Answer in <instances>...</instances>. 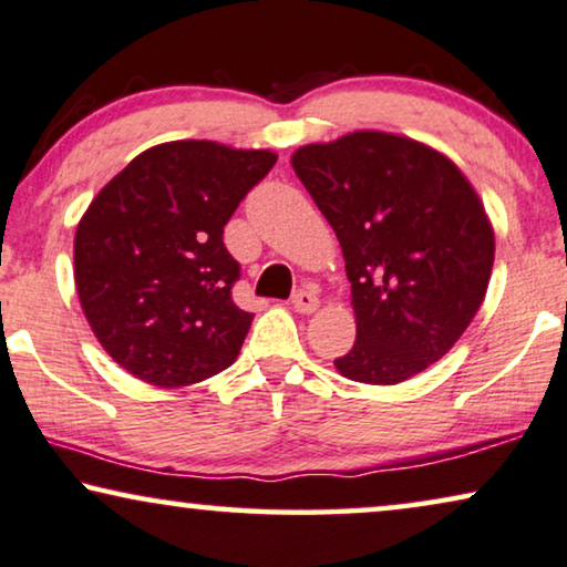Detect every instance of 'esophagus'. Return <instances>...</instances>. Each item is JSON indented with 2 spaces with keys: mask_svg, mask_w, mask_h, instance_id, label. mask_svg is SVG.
<instances>
[{
  "mask_svg": "<svg viewBox=\"0 0 567 567\" xmlns=\"http://www.w3.org/2000/svg\"><path fill=\"white\" fill-rule=\"evenodd\" d=\"M291 307L297 309L299 315H312L315 309L320 307V299H317V293L312 289H299V291H293Z\"/></svg>",
  "mask_w": 567,
  "mask_h": 567,
  "instance_id": "1",
  "label": "esophagus"
}]
</instances>
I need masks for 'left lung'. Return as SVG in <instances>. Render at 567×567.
<instances>
[{
    "label": "left lung",
    "instance_id": "left-lung-1",
    "mask_svg": "<svg viewBox=\"0 0 567 567\" xmlns=\"http://www.w3.org/2000/svg\"><path fill=\"white\" fill-rule=\"evenodd\" d=\"M291 165L336 229L351 281L355 343L336 369L363 384L421 374L485 299L495 237L483 200L444 154L384 131L307 144Z\"/></svg>",
    "mask_w": 567,
    "mask_h": 567
}]
</instances>
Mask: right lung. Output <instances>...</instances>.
Listing matches in <instances>:
<instances>
[{
  "label": "right lung",
  "mask_w": 567,
  "mask_h": 567,
  "mask_svg": "<svg viewBox=\"0 0 567 567\" xmlns=\"http://www.w3.org/2000/svg\"><path fill=\"white\" fill-rule=\"evenodd\" d=\"M276 165L268 150L167 142L97 193L74 235V284L107 355L142 382L188 386L231 367L252 315L231 301L224 224Z\"/></svg>",
  "instance_id": "right-lung-1"
}]
</instances>
